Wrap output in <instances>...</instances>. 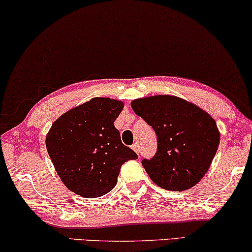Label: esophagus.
I'll list each match as a JSON object with an SVG mask.
<instances>
[{"label": "esophagus", "mask_w": 252, "mask_h": 252, "mask_svg": "<svg viewBox=\"0 0 252 252\" xmlns=\"http://www.w3.org/2000/svg\"><path fill=\"white\" fill-rule=\"evenodd\" d=\"M132 149H133L134 152H136L137 154L140 153V146H139L138 142H137V144H133V145H132Z\"/></svg>", "instance_id": "obj_1"}]
</instances>
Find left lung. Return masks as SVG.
Listing matches in <instances>:
<instances>
[{"label":"left lung","instance_id":"8db88e82","mask_svg":"<svg viewBox=\"0 0 252 252\" xmlns=\"http://www.w3.org/2000/svg\"><path fill=\"white\" fill-rule=\"evenodd\" d=\"M131 107L157 136L156 154L141 162L149 178L171 191L197 185L208 171L220 145L215 120L175 96L134 99Z\"/></svg>","mask_w":252,"mask_h":252}]
</instances>
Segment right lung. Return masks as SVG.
Here are the masks:
<instances>
[{"mask_svg":"<svg viewBox=\"0 0 252 252\" xmlns=\"http://www.w3.org/2000/svg\"><path fill=\"white\" fill-rule=\"evenodd\" d=\"M122 108L119 100L95 97L60 116L48 131V155L72 192L104 196L115 187L122 165L138 158L114 126Z\"/></svg>","mask_w":252,"mask_h":252,"instance_id":"right-lung-1","label":"right lung"}]
</instances>
